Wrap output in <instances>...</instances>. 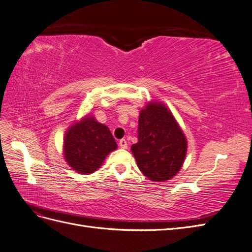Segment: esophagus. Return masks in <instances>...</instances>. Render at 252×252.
Returning a JSON list of instances; mask_svg holds the SVG:
<instances>
[{"mask_svg":"<svg viewBox=\"0 0 252 252\" xmlns=\"http://www.w3.org/2000/svg\"><path fill=\"white\" fill-rule=\"evenodd\" d=\"M119 145H120V147H121V148H123V149H126V148L128 147V144H127V141H126L125 139H122V140L120 141Z\"/></svg>","mask_w":252,"mask_h":252,"instance_id":"1","label":"esophagus"}]
</instances>
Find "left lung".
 Wrapping results in <instances>:
<instances>
[{
    "label": "left lung",
    "instance_id": "1",
    "mask_svg": "<svg viewBox=\"0 0 252 252\" xmlns=\"http://www.w3.org/2000/svg\"><path fill=\"white\" fill-rule=\"evenodd\" d=\"M138 132L131 151L139 169L154 182L172 179L187 154V139L172 112L161 102H149L140 112Z\"/></svg>",
    "mask_w": 252,
    "mask_h": 252
}]
</instances>
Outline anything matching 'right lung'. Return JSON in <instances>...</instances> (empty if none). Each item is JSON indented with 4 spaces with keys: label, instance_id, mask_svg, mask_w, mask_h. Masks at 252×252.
Segmentation results:
<instances>
[{
    "label": "right lung",
    "instance_id": "add662e5",
    "mask_svg": "<svg viewBox=\"0 0 252 252\" xmlns=\"http://www.w3.org/2000/svg\"><path fill=\"white\" fill-rule=\"evenodd\" d=\"M117 148L109 128L87 114L68 127L63 155L74 171L90 174L100 168L106 157Z\"/></svg>",
    "mask_w": 252,
    "mask_h": 252
}]
</instances>
